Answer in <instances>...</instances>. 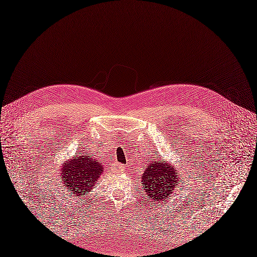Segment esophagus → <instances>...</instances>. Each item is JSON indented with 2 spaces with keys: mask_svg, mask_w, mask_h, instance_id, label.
Segmentation results:
<instances>
[{
  "mask_svg": "<svg viewBox=\"0 0 257 257\" xmlns=\"http://www.w3.org/2000/svg\"><path fill=\"white\" fill-rule=\"evenodd\" d=\"M112 169H113L115 172H122V171L125 170V165L120 164L119 162H115V163H113V165H112Z\"/></svg>",
  "mask_w": 257,
  "mask_h": 257,
  "instance_id": "34e87169",
  "label": "esophagus"
}]
</instances>
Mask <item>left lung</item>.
Here are the masks:
<instances>
[{
	"instance_id": "8db88e82",
	"label": "left lung",
	"mask_w": 257,
	"mask_h": 257,
	"mask_svg": "<svg viewBox=\"0 0 257 257\" xmlns=\"http://www.w3.org/2000/svg\"><path fill=\"white\" fill-rule=\"evenodd\" d=\"M148 168L143 174V189L149 199L155 201H166L175 188H179L182 179L175 166L164 162V160L149 159Z\"/></svg>"
}]
</instances>
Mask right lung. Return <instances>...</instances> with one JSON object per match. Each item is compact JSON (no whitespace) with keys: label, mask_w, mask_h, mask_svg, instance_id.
<instances>
[{"label":"right lung","mask_w":257,"mask_h":257,"mask_svg":"<svg viewBox=\"0 0 257 257\" xmlns=\"http://www.w3.org/2000/svg\"><path fill=\"white\" fill-rule=\"evenodd\" d=\"M61 180L67 190L73 196L84 197L94 188L103 172V165L94 158V155L75 154L73 159L61 166Z\"/></svg>","instance_id":"right-lung-1"}]
</instances>
